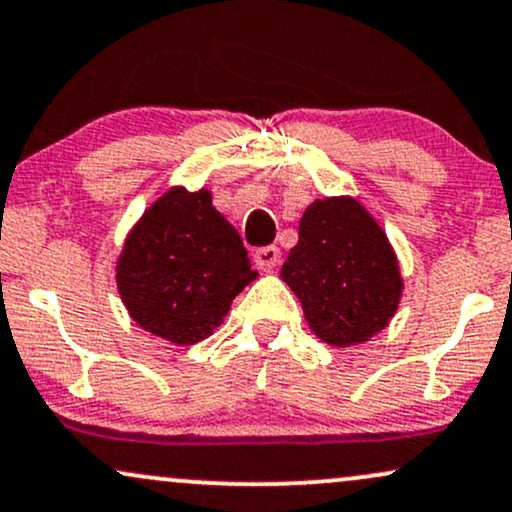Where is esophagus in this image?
<instances>
[{
    "instance_id": "1",
    "label": "esophagus",
    "mask_w": 512,
    "mask_h": 512,
    "mask_svg": "<svg viewBox=\"0 0 512 512\" xmlns=\"http://www.w3.org/2000/svg\"><path fill=\"white\" fill-rule=\"evenodd\" d=\"M281 262V250L276 245H267V248H260L255 252V264L264 272H272V269L279 267Z\"/></svg>"
}]
</instances>
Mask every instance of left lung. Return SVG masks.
I'll list each match as a JSON object with an SVG mask.
<instances>
[{"mask_svg": "<svg viewBox=\"0 0 512 512\" xmlns=\"http://www.w3.org/2000/svg\"><path fill=\"white\" fill-rule=\"evenodd\" d=\"M281 279L298 295L310 329L336 348L379 334L403 293L396 252L355 197H324L305 209Z\"/></svg>", "mask_w": 512, "mask_h": 512, "instance_id": "obj_1", "label": "left lung"}]
</instances>
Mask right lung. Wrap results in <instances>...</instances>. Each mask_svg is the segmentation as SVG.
Masks as SVG:
<instances>
[{
    "label": "right lung",
    "mask_w": 512,
    "mask_h": 512,
    "mask_svg": "<svg viewBox=\"0 0 512 512\" xmlns=\"http://www.w3.org/2000/svg\"><path fill=\"white\" fill-rule=\"evenodd\" d=\"M255 276L238 231L205 188L166 190L128 233L116 262L133 322L176 346L212 334Z\"/></svg>",
    "instance_id": "add662e5"
}]
</instances>
